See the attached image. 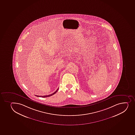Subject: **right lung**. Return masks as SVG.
Instances as JSON below:
<instances>
[{
  "label": "right lung",
  "mask_w": 135,
  "mask_h": 135,
  "mask_svg": "<svg viewBox=\"0 0 135 135\" xmlns=\"http://www.w3.org/2000/svg\"><path fill=\"white\" fill-rule=\"evenodd\" d=\"M59 88H58L57 89V90L55 92H54V93H52L51 94L49 95H45V96H37V97H50V96H51L53 95L55 93H56V92H57V91H58V90H59Z\"/></svg>",
  "instance_id": "obj_1"
}]
</instances>
